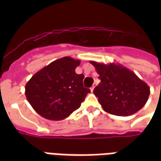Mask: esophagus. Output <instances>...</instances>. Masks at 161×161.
Here are the masks:
<instances>
[{
	"label": "esophagus",
	"mask_w": 161,
	"mask_h": 161,
	"mask_svg": "<svg viewBox=\"0 0 161 161\" xmlns=\"http://www.w3.org/2000/svg\"><path fill=\"white\" fill-rule=\"evenodd\" d=\"M94 88H95L94 85H93V86H92V87L91 88V92H93V91H94Z\"/></svg>",
	"instance_id": "esophagus-1"
}]
</instances>
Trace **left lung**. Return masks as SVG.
Segmentation results:
<instances>
[{
  "label": "left lung",
  "mask_w": 161,
  "mask_h": 161,
  "mask_svg": "<svg viewBox=\"0 0 161 161\" xmlns=\"http://www.w3.org/2000/svg\"><path fill=\"white\" fill-rule=\"evenodd\" d=\"M99 74L101 83L93 93L103 110L119 116L139 111L148 100L150 88L135 72L120 64H105L91 61Z\"/></svg>",
  "instance_id": "left-lung-1"
}]
</instances>
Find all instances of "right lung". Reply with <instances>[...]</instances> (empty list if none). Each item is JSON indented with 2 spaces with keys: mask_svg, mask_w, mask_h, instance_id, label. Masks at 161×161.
Masks as SVG:
<instances>
[{
  "mask_svg": "<svg viewBox=\"0 0 161 161\" xmlns=\"http://www.w3.org/2000/svg\"><path fill=\"white\" fill-rule=\"evenodd\" d=\"M80 60L64 57L53 61L31 77L25 94L33 109L52 121L66 118L79 108L86 95L83 74L76 73Z\"/></svg>",
  "mask_w": 161,
  "mask_h": 161,
  "instance_id": "1",
  "label": "right lung"
}]
</instances>
